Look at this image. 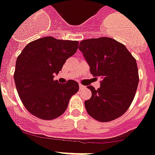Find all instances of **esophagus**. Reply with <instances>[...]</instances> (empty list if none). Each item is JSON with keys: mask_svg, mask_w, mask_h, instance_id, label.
<instances>
[{"mask_svg": "<svg viewBox=\"0 0 155 155\" xmlns=\"http://www.w3.org/2000/svg\"><path fill=\"white\" fill-rule=\"evenodd\" d=\"M84 88H85V86H84V85H79V89L80 90H82V89H84Z\"/></svg>", "mask_w": 155, "mask_h": 155, "instance_id": "1", "label": "esophagus"}]
</instances>
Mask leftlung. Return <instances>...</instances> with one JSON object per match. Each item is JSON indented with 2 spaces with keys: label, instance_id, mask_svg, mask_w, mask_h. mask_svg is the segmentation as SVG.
Here are the masks:
<instances>
[{
  "label": "left lung",
  "instance_id": "1",
  "mask_svg": "<svg viewBox=\"0 0 155 155\" xmlns=\"http://www.w3.org/2000/svg\"><path fill=\"white\" fill-rule=\"evenodd\" d=\"M79 49L93 76L102 79L97 90L88 86L91 97L85 101L87 112L101 122L120 117L130 107L137 90L136 59L124 45L107 37L83 40Z\"/></svg>",
  "mask_w": 155,
  "mask_h": 155
}]
</instances>
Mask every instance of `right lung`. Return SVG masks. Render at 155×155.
<instances>
[{"label":"right lung","instance_id":"add662e5","mask_svg":"<svg viewBox=\"0 0 155 155\" xmlns=\"http://www.w3.org/2000/svg\"><path fill=\"white\" fill-rule=\"evenodd\" d=\"M79 41L44 37L28 43L16 59L14 81L18 94L28 112L42 120L62 115L79 84L54 80L70 57L76 52Z\"/></svg>","mask_w":155,"mask_h":155}]
</instances>
